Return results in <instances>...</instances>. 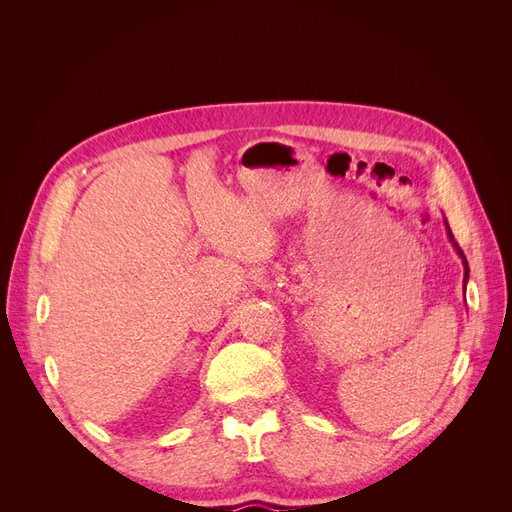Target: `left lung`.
<instances>
[{
    "label": "left lung",
    "mask_w": 512,
    "mask_h": 512,
    "mask_svg": "<svg viewBox=\"0 0 512 512\" xmlns=\"http://www.w3.org/2000/svg\"><path fill=\"white\" fill-rule=\"evenodd\" d=\"M446 224V235H448V239H451V243H453V247H455V252H457V256L461 258V262H463V282H468L470 280V267H468V260H466V254L461 252V247L457 245V241H455V237H453V232H451V228H448V222H444ZM466 290V288H463Z\"/></svg>",
    "instance_id": "8db88e82"
}]
</instances>
